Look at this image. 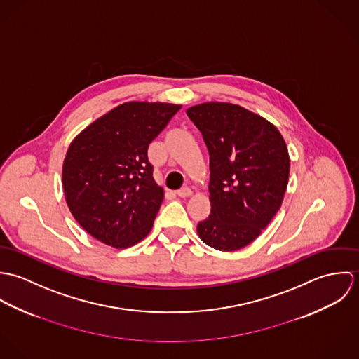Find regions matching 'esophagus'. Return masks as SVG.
Masks as SVG:
<instances>
[{
    "mask_svg": "<svg viewBox=\"0 0 359 359\" xmlns=\"http://www.w3.org/2000/svg\"><path fill=\"white\" fill-rule=\"evenodd\" d=\"M177 195H178L180 198H189V196L192 195V189H191V188H188V187L181 188L180 191H177Z\"/></svg>",
    "mask_w": 359,
    "mask_h": 359,
    "instance_id": "1",
    "label": "esophagus"
}]
</instances>
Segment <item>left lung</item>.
I'll list each match as a JSON object with an SVG mask.
<instances>
[{
    "mask_svg": "<svg viewBox=\"0 0 359 359\" xmlns=\"http://www.w3.org/2000/svg\"><path fill=\"white\" fill-rule=\"evenodd\" d=\"M210 154L211 212L198 224L212 249L233 252L250 245L282 205L290 171L278 128L256 113L226 102L187 110Z\"/></svg>",
    "mask_w": 359,
    "mask_h": 359,
    "instance_id": "obj_1",
    "label": "left lung"
}]
</instances>
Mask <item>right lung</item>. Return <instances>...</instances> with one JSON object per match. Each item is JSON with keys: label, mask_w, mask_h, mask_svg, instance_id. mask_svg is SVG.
I'll use <instances>...</instances> for the list:
<instances>
[{"label": "right lung", "mask_w": 359, "mask_h": 359, "mask_svg": "<svg viewBox=\"0 0 359 359\" xmlns=\"http://www.w3.org/2000/svg\"><path fill=\"white\" fill-rule=\"evenodd\" d=\"M181 104L127 102L111 109L70 144L62 168L66 203L95 239L131 248L152 229L164 192L148 148Z\"/></svg>", "instance_id": "add662e5"}]
</instances>
